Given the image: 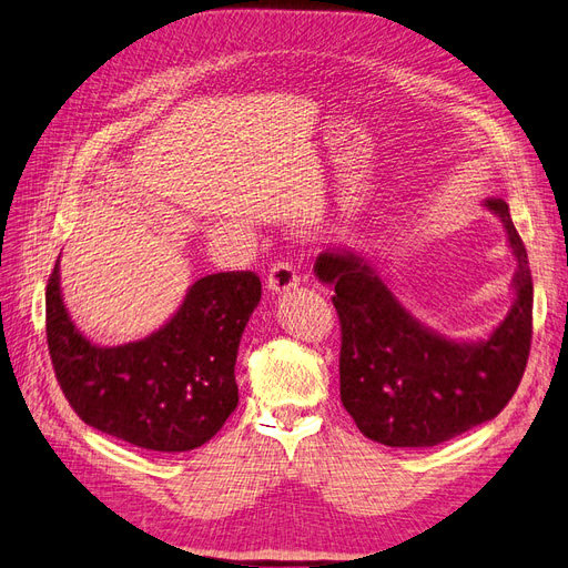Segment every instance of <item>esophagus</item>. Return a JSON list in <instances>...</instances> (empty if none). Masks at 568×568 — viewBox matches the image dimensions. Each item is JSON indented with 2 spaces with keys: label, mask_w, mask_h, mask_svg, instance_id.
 <instances>
[{
  "label": "esophagus",
  "mask_w": 568,
  "mask_h": 568,
  "mask_svg": "<svg viewBox=\"0 0 568 568\" xmlns=\"http://www.w3.org/2000/svg\"><path fill=\"white\" fill-rule=\"evenodd\" d=\"M301 284L298 272L288 263H274L267 272V288L272 294H288Z\"/></svg>",
  "instance_id": "1"
}]
</instances>
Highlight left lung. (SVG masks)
<instances>
[{
  "label": "left lung",
  "mask_w": 568,
  "mask_h": 568,
  "mask_svg": "<svg viewBox=\"0 0 568 568\" xmlns=\"http://www.w3.org/2000/svg\"><path fill=\"white\" fill-rule=\"evenodd\" d=\"M518 270L509 315L485 342H454L423 327L375 267L351 251H325L315 274L342 325V404L358 430L387 447H435L493 420L524 377L532 339V277L509 205L489 197Z\"/></svg>",
  "instance_id": "left-lung-1"
}]
</instances>
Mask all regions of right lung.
Listing matches in <instances>:
<instances>
[{
	"label": "right lung",
	"mask_w": 568,
	"mask_h": 568,
	"mask_svg": "<svg viewBox=\"0 0 568 568\" xmlns=\"http://www.w3.org/2000/svg\"><path fill=\"white\" fill-rule=\"evenodd\" d=\"M260 294L255 272L207 274L158 332L98 346L67 313L57 260L44 303L59 387L83 423L133 447L166 454L201 447L239 404L234 365Z\"/></svg>",
	"instance_id": "1"
}]
</instances>
